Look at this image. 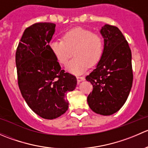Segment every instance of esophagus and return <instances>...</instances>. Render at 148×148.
Listing matches in <instances>:
<instances>
[{"mask_svg":"<svg viewBox=\"0 0 148 148\" xmlns=\"http://www.w3.org/2000/svg\"><path fill=\"white\" fill-rule=\"evenodd\" d=\"M77 82L78 83H79L80 82L84 81V77H82V76H77Z\"/></svg>","mask_w":148,"mask_h":148,"instance_id":"1","label":"esophagus"}]
</instances>
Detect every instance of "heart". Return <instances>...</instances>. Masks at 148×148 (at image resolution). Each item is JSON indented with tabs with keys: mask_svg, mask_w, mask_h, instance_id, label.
<instances>
[{
	"mask_svg": "<svg viewBox=\"0 0 148 148\" xmlns=\"http://www.w3.org/2000/svg\"><path fill=\"white\" fill-rule=\"evenodd\" d=\"M49 49L60 64L66 66V70L74 74L84 72L89 65L99 62L104 52V41L100 35L93 34L85 28L77 27L70 29L62 36V40H53L49 44Z\"/></svg>",
	"mask_w": 148,
	"mask_h": 148,
	"instance_id": "b5f03b06",
	"label": "heart"
}]
</instances>
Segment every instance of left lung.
Instances as JSON below:
<instances>
[{"label":"left lung","mask_w":148,"mask_h":148,"mask_svg":"<svg viewBox=\"0 0 148 148\" xmlns=\"http://www.w3.org/2000/svg\"><path fill=\"white\" fill-rule=\"evenodd\" d=\"M100 34L104 52L96 69L86 77L93 86L87 102L95 113L111 115L124 105L132 88V53L117 27L105 24Z\"/></svg>","instance_id":"left-lung-1"}]
</instances>
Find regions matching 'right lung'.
Masks as SVG:
<instances>
[{
  "mask_svg": "<svg viewBox=\"0 0 148 148\" xmlns=\"http://www.w3.org/2000/svg\"><path fill=\"white\" fill-rule=\"evenodd\" d=\"M53 23H36L26 28L16 53L18 84L28 107L41 117L57 118L69 107L66 93L77 78L61 69L49 49Z\"/></svg>",
  "mask_w": 148,
  "mask_h": 148,
  "instance_id": "add662e5",
  "label": "right lung"
}]
</instances>
